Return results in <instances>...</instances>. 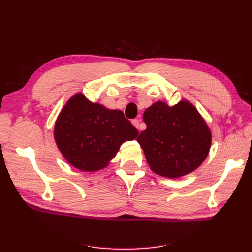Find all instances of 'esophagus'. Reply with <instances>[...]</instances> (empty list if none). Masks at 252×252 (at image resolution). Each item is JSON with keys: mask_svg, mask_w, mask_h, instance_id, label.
I'll return each instance as SVG.
<instances>
[{"mask_svg": "<svg viewBox=\"0 0 252 252\" xmlns=\"http://www.w3.org/2000/svg\"><path fill=\"white\" fill-rule=\"evenodd\" d=\"M140 122H141L140 119H133V120L131 121V123H132V125H133L136 129H139V130H142V127H141Z\"/></svg>", "mask_w": 252, "mask_h": 252, "instance_id": "1", "label": "esophagus"}]
</instances>
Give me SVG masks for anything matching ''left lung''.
<instances>
[{
  "mask_svg": "<svg viewBox=\"0 0 252 252\" xmlns=\"http://www.w3.org/2000/svg\"><path fill=\"white\" fill-rule=\"evenodd\" d=\"M147 128L136 141L150 169L175 179L195 170L207 158L211 132L194 106L183 100L174 106L158 101L144 112Z\"/></svg>",
  "mask_w": 252,
  "mask_h": 252,
  "instance_id": "1",
  "label": "left lung"
}]
</instances>
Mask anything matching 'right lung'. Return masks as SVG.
<instances>
[{
    "instance_id": "right-lung-1",
    "label": "right lung",
    "mask_w": 252,
    "mask_h": 252,
    "mask_svg": "<svg viewBox=\"0 0 252 252\" xmlns=\"http://www.w3.org/2000/svg\"><path fill=\"white\" fill-rule=\"evenodd\" d=\"M53 133L68 163L93 172L105 168L122 143L134 140L139 131L121 110L107 109L77 94L60 112Z\"/></svg>"
}]
</instances>
